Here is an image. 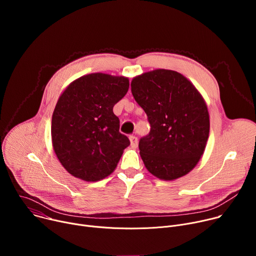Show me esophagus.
Listing matches in <instances>:
<instances>
[{
    "instance_id": "obj_1",
    "label": "esophagus",
    "mask_w": 256,
    "mask_h": 256,
    "mask_svg": "<svg viewBox=\"0 0 256 256\" xmlns=\"http://www.w3.org/2000/svg\"><path fill=\"white\" fill-rule=\"evenodd\" d=\"M130 146L134 148L138 147V138L136 136H130Z\"/></svg>"
}]
</instances>
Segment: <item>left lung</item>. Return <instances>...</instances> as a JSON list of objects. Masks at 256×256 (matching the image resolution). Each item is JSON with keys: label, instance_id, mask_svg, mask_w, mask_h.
<instances>
[{"label": "left lung", "instance_id": "obj_1", "mask_svg": "<svg viewBox=\"0 0 256 256\" xmlns=\"http://www.w3.org/2000/svg\"><path fill=\"white\" fill-rule=\"evenodd\" d=\"M130 86L151 126L149 134L138 142L146 168L164 180L188 174L200 161L208 138L204 98L184 76L171 70L144 72Z\"/></svg>", "mask_w": 256, "mask_h": 256}]
</instances>
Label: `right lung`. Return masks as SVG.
<instances>
[{"label":"right lung","instance_id":"1","mask_svg":"<svg viewBox=\"0 0 256 256\" xmlns=\"http://www.w3.org/2000/svg\"><path fill=\"white\" fill-rule=\"evenodd\" d=\"M128 78L102 72L70 83L58 100L52 120L56 155L77 178L97 181L112 174L128 147L114 106L126 94Z\"/></svg>","mask_w":256,"mask_h":256}]
</instances>
